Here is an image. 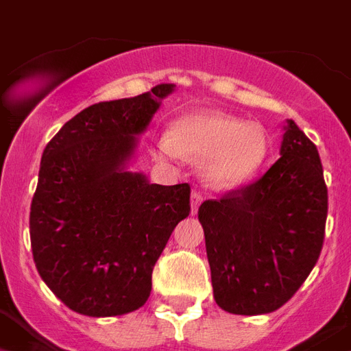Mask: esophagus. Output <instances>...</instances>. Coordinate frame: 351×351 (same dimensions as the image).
Listing matches in <instances>:
<instances>
[{"label":"esophagus","instance_id":"1","mask_svg":"<svg viewBox=\"0 0 351 351\" xmlns=\"http://www.w3.org/2000/svg\"><path fill=\"white\" fill-rule=\"evenodd\" d=\"M202 200H204L202 193H198V191H193V195H191V213H193V215H196V213H198V207H200Z\"/></svg>","mask_w":351,"mask_h":351}]
</instances>
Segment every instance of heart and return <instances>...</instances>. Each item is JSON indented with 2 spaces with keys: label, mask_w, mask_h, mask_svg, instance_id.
<instances>
[{
  "label": "heart",
  "mask_w": 351,
  "mask_h": 351,
  "mask_svg": "<svg viewBox=\"0 0 351 351\" xmlns=\"http://www.w3.org/2000/svg\"><path fill=\"white\" fill-rule=\"evenodd\" d=\"M162 158L178 155L202 160L204 176L216 187L234 189L261 169L270 151L269 131L221 111H193L173 122L171 136L158 141Z\"/></svg>",
  "instance_id": "obj_1"
}]
</instances>
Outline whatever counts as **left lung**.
<instances>
[{"label":"left lung","instance_id":"left-lung-1","mask_svg":"<svg viewBox=\"0 0 351 351\" xmlns=\"http://www.w3.org/2000/svg\"><path fill=\"white\" fill-rule=\"evenodd\" d=\"M279 155L254 184L198 209L215 301L229 314L281 308L323 249L328 189L317 147L287 121Z\"/></svg>","mask_w":351,"mask_h":351}]
</instances>
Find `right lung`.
Wrapping results in <instances>:
<instances>
[{
    "instance_id": "1",
    "label": "right lung",
    "mask_w": 351,
    "mask_h": 351,
    "mask_svg": "<svg viewBox=\"0 0 351 351\" xmlns=\"http://www.w3.org/2000/svg\"><path fill=\"white\" fill-rule=\"evenodd\" d=\"M175 84L99 102L64 124L41 156L30 205L37 272L68 308L111 317L141 308L156 259L191 213L189 184H149L128 164Z\"/></svg>"
}]
</instances>
